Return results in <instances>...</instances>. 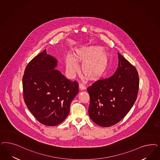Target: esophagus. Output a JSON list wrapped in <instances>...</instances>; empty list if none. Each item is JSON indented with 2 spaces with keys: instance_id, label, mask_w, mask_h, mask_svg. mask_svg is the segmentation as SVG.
<instances>
[{
  "instance_id": "1",
  "label": "esophagus",
  "mask_w": 160,
  "mask_h": 160,
  "mask_svg": "<svg viewBox=\"0 0 160 160\" xmlns=\"http://www.w3.org/2000/svg\"><path fill=\"white\" fill-rule=\"evenodd\" d=\"M79 87L81 90H85L86 89V87L82 83H80L79 85Z\"/></svg>"
}]
</instances>
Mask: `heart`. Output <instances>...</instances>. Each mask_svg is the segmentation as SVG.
<instances>
[{
    "label": "heart",
    "instance_id": "b5f03b06",
    "mask_svg": "<svg viewBox=\"0 0 160 160\" xmlns=\"http://www.w3.org/2000/svg\"><path fill=\"white\" fill-rule=\"evenodd\" d=\"M108 53L97 46L82 47L75 51V56L68 53L65 59L66 69L70 76L78 71L77 62H82L81 71L86 77L95 80L101 77L107 69Z\"/></svg>",
    "mask_w": 160,
    "mask_h": 160
}]
</instances>
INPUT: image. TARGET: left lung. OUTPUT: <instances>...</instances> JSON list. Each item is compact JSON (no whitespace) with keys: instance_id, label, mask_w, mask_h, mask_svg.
Returning <instances> with one entry per match:
<instances>
[{"instance_id":"1","label":"left lung","mask_w":160,"mask_h":160,"mask_svg":"<svg viewBox=\"0 0 160 160\" xmlns=\"http://www.w3.org/2000/svg\"><path fill=\"white\" fill-rule=\"evenodd\" d=\"M118 67L111 77L100 79L89 87L88 113L93 122L103 127L118 123L135 103L139 88L137 69L120 53Z\"/></svg>"}]
</instances>
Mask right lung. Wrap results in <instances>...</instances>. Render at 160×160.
I'll list each match as a JSON object with an SVG mask.
<instances>
[{"mask_svg": "<svg viewBox=\"0 0 160 160\" xmlns=\"http://www.w3.org/2000/svg\"><path fill=\"white\" fill-rule=\"evenodd\" d=\"M58 60L45 49L26 66L23 77V98L36 119L47 126H56L67 117L72 100L79 92L71 82L55 69Z\"/></svg>", "mask_w": 160, "mask_h": 160, "instance_id": "right-lung-1", "label": "right lung"}]
</instances>
